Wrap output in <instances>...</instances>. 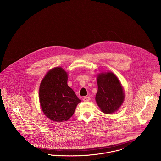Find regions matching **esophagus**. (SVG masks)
I'll use <instances>...</instances> for the list:
<instances>
[{
	"label": "esophagus",
	"instance_id": "esophagus-1",
	"mask_svg": "<svg viewBox=\"0 0 161 161\" xmlns=\"http://www.w3.org/2000/svg\"><path fill=\"white\" fill-rule=\"evenodd\" d=\"M90 100H91V98L89 97H87V96L84 97V98H83V101H84V102H89Z\"/></svg>",
	"mask_w": 161,
	"mask_h": 161
}]
</instances>
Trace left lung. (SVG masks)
Here are the masks:
<instances>
[{"instance_id":"1","label":"left lung","mask_w":161,"mask_h":161,"mask_svg":"<svg viewBox=\"0 0 161 161\" xmlns=\"http://www.w3.org/2000/svg\"><path fill=\"white\" fill-rule=\"evenodd\" d=\"M98 91L95 95L97 105L102 112L109 114L118 110L125 95L118 78L112 72L102 73L97 77Z\"/></svg>"}]
</instances>
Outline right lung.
<instances>
[{
	"label": "right lung",
	"mask_w": 161,
	"mask_h": 161,
	"mask_svg": "<svg viewBox=\"0 0 161 161\" xmlns=\"http://www.w3.org/2000/svg\"><path fill=\"white\" fill-rule=\"evenodd\" d=\"M39 96L43 113L56 122L68 120L80 102L68 86V74L61 68L47 73L41 82Z\"/></svg>",
	"instance_id": "obj_1"
}]
</instances>
